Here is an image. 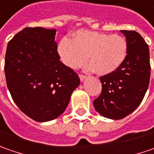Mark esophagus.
<instances>
[{
  "label": "esophagus",
  "instance_id": "esophagus-1",
  "mask_svg": "<svg viewBox=\"0 0 154 154\" xmlns=\"http://www.w3.org/2000/svg\"><path fill=\"white\" fill-rule=\"evenodd\" d=\"M79 78L81 80V82H82L85 78H86V76H83V75H79Z\"/></svg>",
  "mask_w": 154,
  "mask_h": 154
}]
</instances>
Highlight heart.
<instances>
[{"label":"heart","instance_id":"b5f03b06","mask_svg":"<svg viewBox=\"0 0 154 154\" xmlns=\"http://www.w3.org/2000/svg\"><path fill=\"white\" fill-rule=\"evenodd\" d=\"M57 51L63 64L73 70L83 66L88 57V70L103 76L123 65L128 54V43L120 35L78 30L72 40L61 39Z\"/></svg>","mask_w":154,"mask_h":154}]
</instances>
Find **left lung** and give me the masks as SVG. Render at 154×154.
Returning a JSON list of instances; mask_svg holds the SVG:
<instances>
[{
  "instance_id": "1",
  "label": "left lung",
  "mask_w": 154,
  "mask_h": 154,
  "mask_svg": "<svg viewBox=\"0 0 154 154\" xmlns=\"http://www.w3.org/2000/svg\"><path fill=\"white\" fill-rule=\"evenodd\" d=\"M128 43L123 65L112 73L100 77L101 94L94 100L96 112L110 119H121L133 112L145 96L150 79L149 48L138 32L120 30Z\"/></svg>"
}]
</instances>
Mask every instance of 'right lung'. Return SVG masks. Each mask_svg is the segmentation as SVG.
<instances>
[{"label": "right lung", "instance_id": "right-lung-1", "mask_svg": "<svg viewBox=\"0 0 154 154\" xmlns=\"http://www.w3.org/2000/svg\"><path fill=\"white\" fill-rule=\"evenodd\" d=\"M55 35V29L24 28L6 52L8 90L19 108L37 122L60 116L80 84L77 73L60 60Z\"/></svg>", "mask_w": 154, "mask_h": 154}]
</instances>
